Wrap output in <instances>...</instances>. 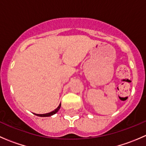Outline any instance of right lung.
<instances>
[{"mask_svg": "<svg viewBox=\"0 0 146 146\" xmlns=\"http://www.w3.org/2000/svg\"><path fill=\"white\" fill-rule=\"evenodd\" d=\"M60 107H61V104H60V105L58 106V107H57V108L55 110H54V111H51V112H50V113H47V114H35V115L38 116V117H50V116L54 115V114H55L56 113L57 111H58V110H59Z\"/></svg>", "mask_w": 146, "mask_h": 146, "instance_id": "add662e5", "label": "right lung"}]
</instances>
